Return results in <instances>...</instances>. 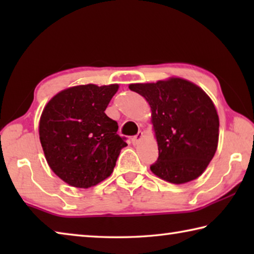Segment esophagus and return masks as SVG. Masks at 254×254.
<instances>
[{"mask_svg":"<svg viewBox=\"0 0 254 254\" xmlns=\"http://www.w3.org/2000/svg\"><path fill=\"white\" fill-rule=\"evenodd\" d=\"M142 136H143V133L142 132H137V134H135L134 136L132 137V143L133 144H137V142H139V141L142 139Z\"/></svg>","mask_w":254,"mask_h":254,"instance_id":"obj_1","label":"esophagus"}]
</instances>
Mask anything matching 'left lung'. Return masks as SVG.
Listing matches in <instances>:
<instances>
[{
    "label": "left lung",
    "instance_id": "left-lung-1",
    "mask_svg": "<svg viewBox=\"0 0 254 254\" xmlns=\"http://www.w3.org/2000/svg\"><path fill=\"white\" fill-rule=\"evenodd\" d=\"M151 107L159 156L150 166L166 182L185 184L204 173L217 149L220 121L213 102L198 86L182 78L131 84Z\"/></svg>",
    "mask_w": 254,
    "mask_h": 254
}]
</instances>
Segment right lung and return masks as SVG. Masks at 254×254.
<instances>
[{
	"instance_id": "right-lung-1",
	"label": "right lung",
	"mask_w": 254,
	"mask_h": 254,
	"mask_svg": "<svg viewBox=\"0 0 254 254\" xmlns=\"http://www.w3.org/2000/svg\"><path fill=\"white\" fill-rule=\"evenodd\" d=\"M119 85H80L58 93L42 112L40 142L51 170L68 185L89 188L113 171L127 137L105 114Z\"/></svg>"
}]
</instances>
